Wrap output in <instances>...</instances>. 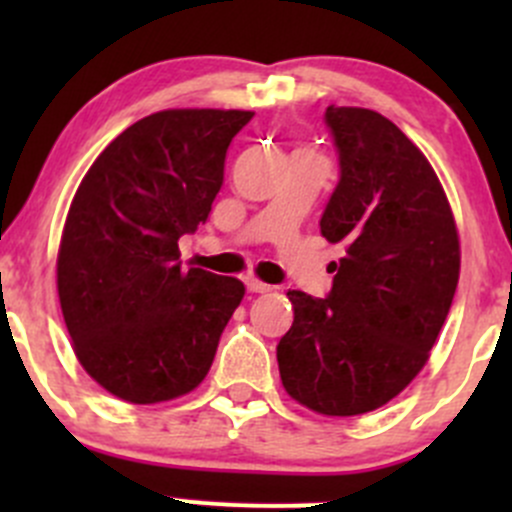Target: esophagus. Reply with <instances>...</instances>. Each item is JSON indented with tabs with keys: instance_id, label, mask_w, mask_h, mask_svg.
Wrapping results in <instances>:
<instances>
[{
	"instance_id": "34e87169",
	"label": "esophagus",
	"mask_w": 512,
	"mask_h": 512,
	"mask_svg": "<svg viewBox=\"0 0 512 512\" xmlns=\"http://www.w3.org/2000/svg\"><path fill=\"white\" fill-rule=\"evenodd\" d=\"M245 285H247V292H252V294H265L272 289L270 285H265V282L257 280V277H247Z\"/></svg>"
}]
</instances>
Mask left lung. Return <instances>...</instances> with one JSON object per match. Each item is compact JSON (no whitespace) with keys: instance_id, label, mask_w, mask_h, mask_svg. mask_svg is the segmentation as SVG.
<instances>
[{"instance_id":"left-lung-1","label":"left lung","mask_w":512,"mask_h":512,"mask_svg":"<svg viewBox=\"0 0 512 512\" xmlns=\"http://www.w3.org/2000/svg\"><path fill=\"white\" fill-rule=\"evenodd\" d=\"M339 183L322 235L342 242L324 299L287 297L294 322L277 344L282 384L324 416H356L394 399L423 369L461 270L458 232L426 156L381 113L329 106Z\"/></svg>"}]
</instances>
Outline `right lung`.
Segmentation results:
<instances>
[{
    "mask_svg": "<svg viewBox=\"0 0 512 512\" xmlns=\"http://www.w3.org/2000/svg\"><path fill=\"white\" fill-rule=\"evenodd\" d=\"M252 111L173 108L128 126L81 180L56 285L74 352L108 394L158 404L193 391L245 285L183 270L178 240L208 223L225 156Z\"/></svg>",
    "mask_w": 512,
    "mask_h": 512,
    "instance_id": "add662e5",
    "label": "right lung"
}]
</instances>
